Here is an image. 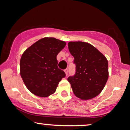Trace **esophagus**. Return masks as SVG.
<instances>
[{"label": "esophagus", "mask_w": 130, "mask_h": 130, "mask_svg": "<svg viewBox=\"0 0 130 130\" xmlns=\"http://www.w3.org/2000/svg\"><path fill=\"white\" fill-rule=\"evenodd\" d=\"M64 72H65V73H66V75H68V69H65L64 70Z\"/></svg>", "instance_id": "1"}]
</instances>
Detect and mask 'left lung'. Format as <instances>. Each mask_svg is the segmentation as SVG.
I'll use <instances>...</instances> for the list:
<instances>
[{
    "mask_svg": "<svg viewBox=\"0 0 130 130\" xmlns=\"http://www.w3.org/2000/svg\"><path fill=\"white\" fill-rule=\"evenodd\" d=\"M69 50L74 57L76 73L68 78L73 93L81 100H89L101 93L108 78L106 57L90 43L70 41Z\"/></svg>",
    "mask_w": 130,
    "mask_h": 130,
    "instance_id": "left-lung-1",
    "label": "left lung"
}]
</instances>
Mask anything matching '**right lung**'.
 I'll return each instance as SVG.
<instances>
[{
	"label": "right lung",
	"mask_w": 130,
	"mask_h": 130,
	"mask_svg": "<svg viewBox=\"0 0 130 130\" xmlns=\"http://www.w3.org/2000/svg\"><path fill=\"white\" fill-rule=\"evenodd\" d=\"M66 43L54 37L40 39L26 49L21 57L20 73L29 90L39 97L55 92L66 74L58 68L57 56Z\"/></svg>",
	"instance_id": "obj_1"
}]
</instances>
